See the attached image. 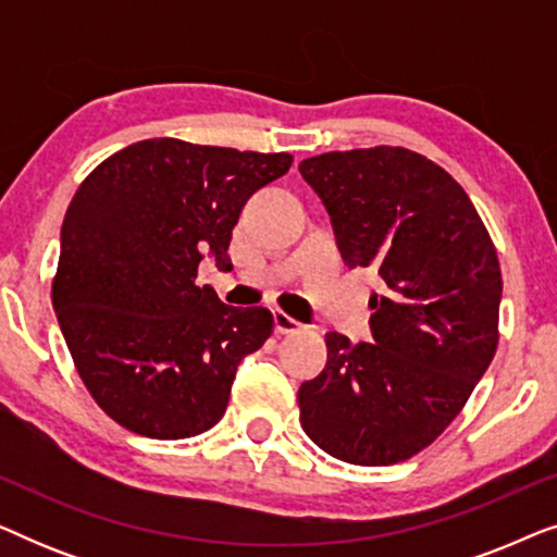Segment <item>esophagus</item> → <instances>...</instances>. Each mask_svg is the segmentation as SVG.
<instances>
[{
	"label": "esophagus",
	"mask_w": 557,
	"mask_h": 557,
	"mask_svg": "<svg viewBox=\"0 0 557 557\" xmlns=\"http://www.w3.org/2000/svg\"><path fill=\"white\" fill-rule=\"evenodd\" d=\"M273 326H276L278 334H292L301 330V324L294 317H288L286 311H273Z\"/></svg>",
	"instance_id": "34e87169"
}]
</instances>
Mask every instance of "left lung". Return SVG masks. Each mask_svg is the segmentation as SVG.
<instances>
[{"mask_svg": "<svg viewBox=\"0 0 557 557\" xmlns=\"http://www.w3.org/2000/svg\"><path fill=\"white\" fill-rule=\"evenodd\" d=\"M349 269H375L372 342L330 332L299 387L301 429L334 459L387 467L461 413L499 342L497 248L463 187L403 147L330 151L299 164Z\"/></svg>", "mask_w": 557, "mask_h": 557, "instance_id": "1", "label": "left lung"}]
</instances>
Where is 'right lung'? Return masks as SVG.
<instances>
[{
  "instance_id": "right-lung-1",
  "label": "right lung",
  "mask_w": 557,
  "mask_h": 557,
  "mask_svg": "<svg viewBox=\"0 0 557 557\" xmlns=\"http://www.w3.org/2000/svg\"><path fill=\"white\" fill-rule=\"evenodd\" d=\"M261 154L144 139L83 180L60 231L55 309L75 370L124 429L189 438L223 418L240 360L273 332L269 309H235L197 286L205 253L227 246L248 197L288 172Z\"/></svg>"
}]
</instances>
